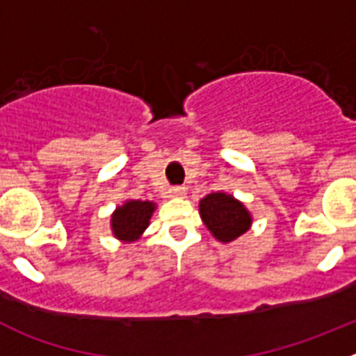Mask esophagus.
I'll return each mask as SVG.
<instances>
[{
    "label": "esophagus",
    "mask_w": 356,
    "mask_h": 356,
    "mask_svg": "<svg viewBox=\"0 0 356 356\" xmlns=\"http://www.w3.org/2000/svg\"><path fill=\"white\" fill-rule=\"evenodd\" d=\"M171 194H172V196H176V197H181V196H185V194H187V188L180 187V185H178V187L171 188Z\"/></svg>",
    "instance_id": "1"
}]
</instances>
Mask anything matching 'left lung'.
<instances>
[{
    "label": "left lung",
    "instance_id": "8db88e82",
    "mask_svg": "<svg viewBox=\"0 0 356 356\" xmlns=\"http://www.w3.org/2000/svg\"><path fill=\"white\" fill-rule=\"evenodd\" d=\"M200 213L207 228L221 242L235 241L251 225V216L241 201L225 193H213L200 201Z\"/></svg>",
    "mask_w": 356,
    "mask_h": 356
}]
</instances>
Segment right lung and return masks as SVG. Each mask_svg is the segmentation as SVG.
<instances>
[{"instance_id":"1","label":"right lung","mask_w":356,"mask_h":356,"mask_svg":"<svg viewBox=\"0 0 356 356\" xmlns=\"http://www.w3.org/2000/svg\"><path fill=\"white\" fill-rule=\"evenodd\" d=\"M155 210L151 201L131 200L119 207L112 216V232L121 241L131 242L139 238L149 225V217Z\"/></svg>"}]
</instances>
